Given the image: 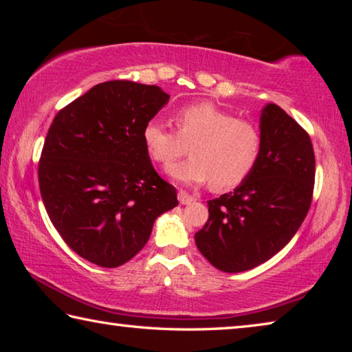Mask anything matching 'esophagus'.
I'll return each instance as SVG.
<instances>
[{"instance_id": "obj_1", "label": "esophagus", "mask_w": 352, "mask_h": 352, "mask_svg": "<svg viewBox=\"0 0 352 352\" xmlns=\"http://www.w3.org/2000/svg\"><path fill=\"white\" fill-rule=\"evenodd\" d=\"M178 201H180L182 205H189V204H192V201H194V197L189 192H186V190L180 189V190H178Z\"/></svg>"}]
</instances>
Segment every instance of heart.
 <instances>
[{"label": "heart", "mask_w": 352, "mask_h": 352, "mask_svg": "<svg viewBox=\"0 0 352 352\" xmlns=\"http://www.w3.org/2000/svg\"><path fill=\"white\" fill-rule=\"evenodd\" d=\"M178 132L160 119H151L142 129L147 152L157 163L168 164L186 152L190 157L172 164L168 174L177 182L214 189L239 186L258 164L264 136L253 119L237 118L211 100L186 104L175 111Z\"/></svg>", "instance_id": "obj_1"}]
</instances>
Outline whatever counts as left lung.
<instances>
[{"mask_svg":"<svg viewBox=\"0 0 352 352\" xmlns=\"http://www.w3.org/2000/svg\"><path fill=\"white\" fill-rule=\"evenodd\" d=\"M254 170L233 192L208 200L210 217L195 233L200 253L226 273L269 261L295 236L312 204L315 155L311 136L281 107L265 105Z\"/></svg>","mask_w":352,"mask_h":352,"instance_id":"8db88e82","label":"left lung"}]
</instances>
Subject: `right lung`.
<instances>
[{"label": "right lung", "mask_w": 352, "mask_h": 352, "mask_svg": "<svg viewBox=\"0 0 352 352\" xmlns=\"http://www.w3.org/2000/svg\"><path fill=\"white\" fill-rule=\"evenodd\" d=\"M157 85L98 83L57 113L38 162L47 216L83 259L113 269L146 245L155 219L178 205L153 169L146 122L168 104Z\"/></svg>", "instance_id": "1"}]
</instances>
